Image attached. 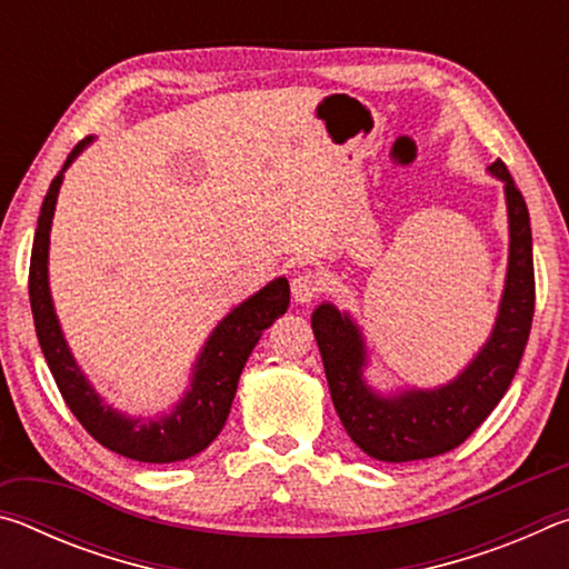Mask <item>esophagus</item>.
<instances>
[{"instance_id": "obj_1", "label": "esophagus", "mask_w": 569, "mask_h": 569, "mask_svg": "<svg viewBox=\"0 0 569 569\" xmlns=\"http://www.w3.org/2000/svg\"><path fill=\"white\" fill-rule=\"evenodd\" d=\"M291 291H293V298L298 303H308L313 301V298H319V293L323 291V281L321 276L311 271V268H306V271H301L298 276H293L291 281Z\"/></svg>"}]
</instances>
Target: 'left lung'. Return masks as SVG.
<instances>
[{
	"label": "left lung",
	"instance_id": "left-lung-1",
	"mask_svg": "<svg viewBox=\"0 0 569 569\" xmlns=\"http://www.w3.org/2000/svg\"><path fill=\"white\" fill-rule=\"evenodd\" d=\"M489 170L505 180L507 192V286L492 339L459 379L437 391H407L397 399H381L361 381L363 343L349 316H341L331 303L313 311L311 326L336 413L359 449L373 459L399 465L459 447L492 413L522 361L535 316L532 230L522 192L505 162L497 160Z\"/></svg>",
	"mask_w": 569,
	"mask_h": 569
}]
</instances>
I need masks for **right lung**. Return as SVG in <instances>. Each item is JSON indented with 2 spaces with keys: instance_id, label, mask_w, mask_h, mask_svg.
<instances>
[{
  "instance_id": "add662e5",
  "label": "right lung",
  "mask_w": 569,
  "mask_h": 569,
  "mask_svg": "<svg viewBox=\"0 0 569 569\" xmlns=\"http://www.w3.org/2000/svg\"><path fill=\"white\" fill-rule=\"evenodd\" d=\"M88 142L90 140L77 142L70 158L64 162V168L70 166L77 158V152L88 146ZM62 172L54 176L52 186L44 196L30 258V303L34 329L57 389H60L64 403L74 413V419L88 429V435L98 439L102 447L114 451V455L138 461H156V465L180 461L198 455L223 429L230 403H233L236 397L240 371H243L248 356L253 351L258 339H261V333L278 316L286 313L288 303H291V288H288L286 278H276L263 291L250 296L246 303L233 308L220 321L213 336H210V341L206 343L203 353H200L192 389L170 417L150 423L120 417L118 411L104 407L98 393L90 389V383L84 381L62 339L60 323L54 319L50 286H47V248H50V226Z\"/></svg>"
}]
</instances>
